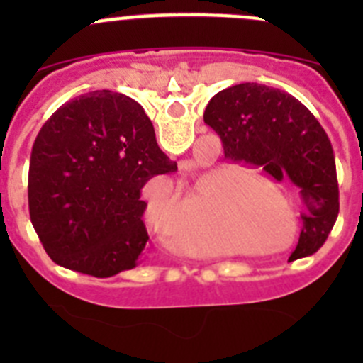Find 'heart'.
<instances>
[{
	"label": "heart",
	"mask_w": 363,
	"mask_h": 363,
	"mask_svg": "<svg viewBox=\"0 0 363 363\" xmlns=\"http://www.w3.org/2000/svg\"><path fill=\"white\" fill-rule=\"evenodd\" d=\"M251 182L246 172H226L202 186L186 212V242L199 251L228 247L237 237V208Z\"/></svg>",
	"instance_id": "1"
}]
</instances>
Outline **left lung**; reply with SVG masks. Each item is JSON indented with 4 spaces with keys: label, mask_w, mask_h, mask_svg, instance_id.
<instances>
[{
    "label": "left lung",
    "mask_w": 363,
    "mask_h": 363,
    "mask_svg": "<svg viewBox=\"0 0 363 363\" xmlns=\"http://www.w3.org/2000/svg\"><path fill=\"white\" fill-rule=\"evenodd\" d=\"M203 121L221 138L225 158L263 167L298 188L306 208L291 256L314 255L339 214L334 149L316 117L284 91L244 82L212 96Z\"/></svg>",
    "instance_id": "left-lung-1"
}]
</instances>
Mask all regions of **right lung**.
<instances>
[{
    "label": "right lung",
    "instance_id": "obj_1",
    "mask_svg": "<svg viewBox=\"0 0 363 363\" xmlns=\"http://www.w3.org/2000/svg\"><path fill=\"white\" fill-rule=\"evenodd\" d=\"M177 170L144 108L101 89L47 119L29 161V216L54 263L94 277L138 265L149 235L142 188Z\"/></svg>",
    "mask_w": 363,
    "mask_h": 363
}]
</instances>
